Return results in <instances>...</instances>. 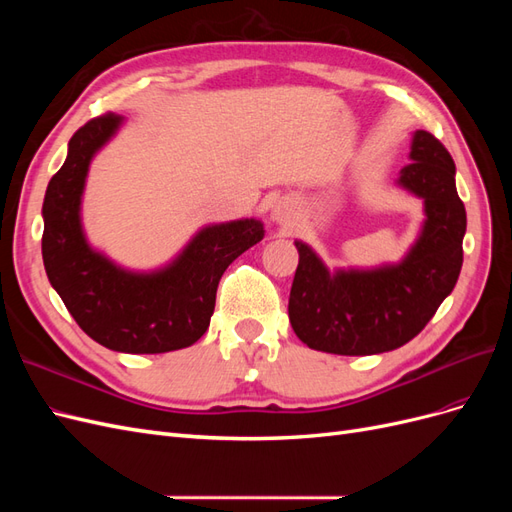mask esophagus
<instances>
[{
    "mask_svg": "<svg viewBox=\"0 0 512 512\" xmlns=\"http://www.w3.org/2000/svg\"><path fill=\"white\" fill-rule=\"evenodd\" d=\"M271 220L277 226H286L294 220V207L290 200H277V203L271 207Z\"/></svg>",
    "mask_w": 512,
    "mask_h": 512,
    "instance_id": "34e87169",
    "label": "esophagus"
}]
</instances>
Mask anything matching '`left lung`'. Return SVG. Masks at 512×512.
<instances>
[{"instance_id":"8db88e82","label":"left lung","mask_w":512,"mask_h":512,"mask_svg":"<svg viewBox=\"0 0 512 512\" xmlns=\"http://www.w3.org/2000/svg\"><path fill=\"white\" fill-rule=\"evenodd\" d=\"M408 158L412 162L395 183L423 200L425 220L404 258L365 269H329L312 245L294 241L299 267L288 316L309 348L344 356L391 352L421 333L453 292L468 224L455 162L425 130L412 132Z\"/></svg>"}]
</instances>
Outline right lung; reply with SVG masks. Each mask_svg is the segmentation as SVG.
Segmentation results:
<instances>
[{"label": "right lung", "mask_w": 512, "mask_h": 512, "mask_svg": "<svg viewBox=\"0 0 512 512\" xmlns=\"http://www.w3.org/2000/svg\"><path fill=\"white\" fill-rule=\"evenodd\" d=\"M126 117L91 119L68 143L64 166L42 203L46 277L76 324L100 346L126 354H162L196 344L209 329L220 277L262 241L265 224L241 218L198 228L166 265L121 267L87 239L83 194L89 166Z\"/></svg>", "instance_id": "1"}]
</instances>
